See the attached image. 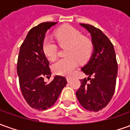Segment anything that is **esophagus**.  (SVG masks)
Segmentation results:
<instances>
[{
  "instance_id": "1",
  "label": "esophagus",
  "mask_w": 130,
  "mask_h": 130,
  "mask_svg": "<svg viewBox=\"0 0 130 130\" xmlns=\"http://www.w3.org/2000/svg\"><path fill=\"white\" fill-rule=\"evenodd\" d=\"M71 81H72V78L67 77V82H68V83H70V82Z\"/></svg>"
}]
</instances>
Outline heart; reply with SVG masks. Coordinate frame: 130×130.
Segmentation results:
<instances>
[{
	"mask_svg": "<svg viewBox=\"0 0 130 130\" xmlns=\"http://www.w3.org/2000/svg\"><path fill=\"white\" fill-rule=\"evenodd\" d=\"M55 37L61 46H68L65 51L67 58L56 61L53 70L56 74L63 76H71L78 65L86 62L89 59L93 49L92 42L89 39L82 37L79 31L70 26H65L56 31ZM43 51L47 58L53 60L57 56L56 43L46 38L43 42Z\"/></svg>",
	"mask_w": 130,
	"mask_h": 130,
	"instance_id": "b5f03b06",
	"label": "heart"
}]
</instances>
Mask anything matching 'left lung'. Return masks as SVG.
<instances>
[{
    "label": "left lung",
    "instance_id": "1",
    "mask_svg": "<svg viewBox=\"0 0 130 130\" xmlns=\"http://www.w3.org/2000/svg\"><path fill=\"white\" fill-rule=\"evenodd\" d=\"M79 24L90 33L93 53L81 69L88 77L80 80L76 96L85 109L96 112L108 105L114 94L118 75L116 52L102 31L89 24Z\"/></svg>",
    "mask_w": 130,
    "mask_h": 130
}]
</instances>
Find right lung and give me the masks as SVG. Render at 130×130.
Segmentation results:
<instances>
[{
    "label": "right lung",
    "mask_w": 130,
    "mask_h": 130,
    "mask_svg": "<svg viewBox=\"0 0 130 130\" xmlns=\"http://www.w3.org/2000/svg\"><path fill=\"white\" fill-rule=\"evenodd\" d=\"M56 24L43 22L31 29L20 48L17 72L21 91L27 103L39 110L51 108L67 84L66 79L59 75L50 83L44 82V77H51V72L43 42L46 31Z\"/></svg>",
    "instance_id": "1"
}]
</instances>
